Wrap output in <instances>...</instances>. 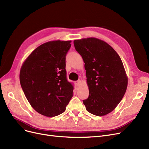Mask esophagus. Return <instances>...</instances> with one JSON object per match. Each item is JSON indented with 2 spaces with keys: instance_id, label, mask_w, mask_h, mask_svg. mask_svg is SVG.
I'll use <instances>...</instances> for the list:
<instances>
[{
  "instance_id": "1",
  "label": "esophagus",
  "mask_w": 149,
  "mask_h": 149,
  "mask_svg": "<svg viewBox=\"0 0 149 149\" xmlns=\"http://www.w3.org/2000/svg\"><path fill=\"white\" fill-rule=\"evenodd\" d=\"M75 84H76V85H77L79 86V85L81 84V80H77V81H76V83H75Z\"/></svg>"
}]
</instances>
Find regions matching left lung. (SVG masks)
Returning a JSON list of instances; mask_svg holds the SVG:
<instances>
[{
  "label": "left lung",
  "mask_w": 149,
  "mask_h": 149,
  "mask_svg": "<svg viewBox=\"0 0 149 149\" xmlns=\"http://www.w3.org/2000/svg\"><path fill=\"white\" fill-rule=\"evenodd\" d=\"M85 63L89 96L83 101L88 112L104 116L116 108L126 92L128 77L120 57L107 43L89 37L74 40Z\"/></svg>",
  "instance_id": "1"
}]
</instances>
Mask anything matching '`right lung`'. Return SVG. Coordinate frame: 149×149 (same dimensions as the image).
<instances>
[{
	"instance_id": "obj_1",
	"label": "right lung",
	"mask_w": 149,
	"mask_h": 149,
	"mask_svg": "<svg viewBox=\"0 0 149 149\" xmlns=\"http://www.w3.org/2000/svg\"><path fill=\"white\" fill-rule=\"evenodd\" d=\"M71 40L42 44L22 65L19 80L27 101L36 111L53 117L63 113L73 96L74 87L67 80L65 56Z\"/></svg>"
}]
</instances>
